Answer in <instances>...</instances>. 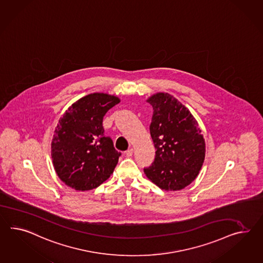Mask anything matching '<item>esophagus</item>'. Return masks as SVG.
I'll use <instances>...</instances> for the list:
<instances>
[{"label":"esophagus","instance_id":"esophagus-1","mask_svg":"<svg viewBox=\"0 0 263 263\" xmlns=\"http://www.w3.org/2000/svg\"><path fill=\"white\" fill-rule=\"evenodd\" d=\"M125 155H126L127 157H130L132 155H134V148H129L128 151H126Z\"/></svg>","mask_w":263,"mask_h":263}]
</instances>
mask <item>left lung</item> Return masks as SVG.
Wrapping results in <instances>:
<instances>
[{
    "label": "left lung",
    "mask_w": 263,
    "mask_h": 263,
    "mask_svg": "<svg viewBox=\"0 0 263 263\" xmlns=\"http://www.w3.org/2000/svg\"><path fill=\"white\" fill-rule=\"evenodd\" d=\"M147 102L154 108L149 133L156 152L155 161L144 173L162 190L179 191L195 180L202 167L205 140L201 129L173 95L158 92Z\"/></svg>",
    "instance_id": "1"
}]
</instances>
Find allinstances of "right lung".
<instances>
[{
    "mask_svg": "<svg viewBox=\"0 0 263 263\" xmlns=\"http://www.w3.org/2000/svg\"><path fill=\"white\" fill-rule=\"evenodd\" d=\"M120 99L95 92L73 103L61 117L51 141L54 168L76 191L97 188L114 173L121 155L105 136L103 118Z\"/></svg>",
    "mask_w": 263,
    "mask_h": 263,
    "instance_id": "add662e5",
    "label": "right lung"
}]
</instances>
